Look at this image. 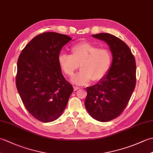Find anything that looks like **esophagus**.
<instances>
[{"mask_svg": "<svg viewBox=\"0 0 153 153\" xmlns=\"http://www.w3.org/2000/svg\"><path fill=\"white\" fill-rule=\"evenodd\" d=\"M74 91H77V90L79 89L80 87H74Z\"/></svg>", "mask_w": 153, "mask_h": 153, "instance_id": "obj_1", "label": "esophagus"}]
</instances>
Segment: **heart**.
<instances>
[{
	"label": "heart",
	"mask_w": 153,
	"mask_h": 153,
	"mask_svg": "<svg viewBox=\"0 0 153 153\" xmlns=\"http://www.w3.org/2000/svg\"><path fill=\"white\" fill-rule=\"evenodd\" d=\"M58 60L62 70L69 76H73L80 65L82 70L72 77L71 82L83 85L91 79L99 82L106 76L112 66V56L106 48L84 42L71 47V55L61 53Z\"/></svg>",
	"instance_id": "1"
}]
</instances>
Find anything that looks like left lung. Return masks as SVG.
Returning a JSON list of instances; mask_svg holds the SVG:
<instances>
[{
  "mask_svg": "<svg viewBox=\"0 0 153 153\" xmlns=\"http://www.w3.org/2000/svg\"><path fill=\"white\" fill-rule=\"evenodd\" d=\"M92 36L108 45L112 62L102 79L86 88L85 106L92 118L105 122L117 118L131 98L136 83L135 60L128 45L114 35L102 33Z\"/></svg>",
  "mask_w": 153,
  "mask_h": 153,
  "instance_id": "1",
  "label": "left lung"
}]
</instances>
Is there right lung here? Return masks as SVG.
Returning <instances> with one entry per match:
<instances>
[{
	"mask_svg": "<svg viewBox=\"0 0 153 153\" xmlns=\"http://www.w3.org/2000/svg\"><path fill=\"white\" fill-rule=\"evenodd\" d=\"M71 40L55 32L41 33L25 47L18 58L16 87L28 112L41 122L59 118L74 91L58 60L61 49Z\"/></svg>",
	"mask_w": 153,
	"mask_h": 153,
	"instance_id": "1",
	"label": "right lung"
}]
</instances>
